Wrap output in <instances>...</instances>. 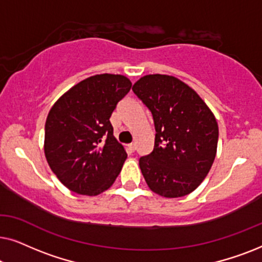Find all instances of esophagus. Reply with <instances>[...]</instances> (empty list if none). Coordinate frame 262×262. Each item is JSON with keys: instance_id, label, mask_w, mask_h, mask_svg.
I'll list each match as a JSON object with an SVG mask.
<instances>
[{"instance_id": "34e87169", "label": "esophagus", "mask_w": 262, "mask_h": 262, "mask_svg": "<svg viewBox=\"0 0 262 262\" xmlns=\"http://www.w3.org/2000/svg\"><path fill=\"white\" fill-rule=\"evenodd\" d=\"M127 148H128V150H130V152H134L135 150H136V144H134V143H131V144L127 145Z\"/></svg>"}]
</instances>
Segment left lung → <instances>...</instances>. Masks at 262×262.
<instances>
[{
	"mask_svg": "<svg viewBox=\"0 0 262 262\" xmlns=\"http://www.w3.org/2000/svg\"><path fill=\"white\" fill-rule=\"evenodd\" d=\"M132 91L150 110L156 130L154 150L139 159L146 184L164 198L189 194L216 157V118L194 89L169 75H145Z\"/></svg>",
	"mask_w": 262,
	"mask_h": 262,
	"instance_id": "1",
	"label": "left lung"
}]
</instances>
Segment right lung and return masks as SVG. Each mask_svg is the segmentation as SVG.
Here are the masks:
<instances>
[{
    "label": "right lung",
    "mask_w": 262,
    "mask_h": 262,
    "mask_svg": "<svg viewBox=\"0 0 262 262\" xmlns=\"http://www.w3.org/2000/svg\"><path fill=\"white\" fill-rule=\"evenodd\" d=\"M131 85L123 75H94L64 93L50 110L45 157L70 191L98 195L119 175L127 154L113 136L110 118Z\"/></svg>",
    "instance_id": "right-lung-1"
}]
</instances>
